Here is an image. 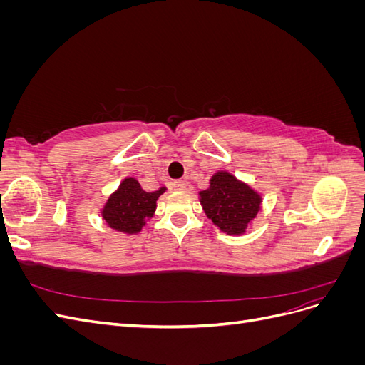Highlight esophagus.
<instances>
[{
  "instance_id": "34e87169",
  "label": "esophagus",
  "mask_w": 365,
  "mask_h": 365,
  "mask_svg": "<svg viewBox=\"0 0 365 365\" xmlns=\"http://www.w3.org/2000/svg\"><path fill=\"white\" fill-rule=\"evenodd\" d=\"M172 185H173L175 190H185L187 189V181L178 180V181H173Z\"/></svg>"
}]
</instances>
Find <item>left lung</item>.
I'll return each instance as SVG.
<instances>
[{
    "label": "left lung",
    "mask_w": 365,
    "mask_h": 365,
    "mask_svg": "<svg viewBox=\"0 0 365 365\" xmlns=\"http://www.w3.org/2000/svg\"><path fill=\"white\" fill-rule=\"evenodd\" d=\"M200 195L207 216L231 235L244 233L260 208V196L227 172H217Z\"/></svg>",
    "instance_id": "1"
}]
</instances>
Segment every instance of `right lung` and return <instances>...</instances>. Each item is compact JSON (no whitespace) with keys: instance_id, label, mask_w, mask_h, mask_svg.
<instances>
[{"instance_id":"right-lung-1","label":"right lung","mask_w":365,"mask_h":365,"mask_svg":"<svg viewBox=\"0 0 365 365\" xmlns=\"http://www.w3.org/2000/svg\"><path fill=\"white\" fill-rule=\"evenodd\" d=\"M164 190V187H161L157 192H145L137 180L128 178L109 197L103 208V219L117 231L137 233L145 225L146 217H150L155 212L157 200Z\"/></svg>"}]
</instances>
